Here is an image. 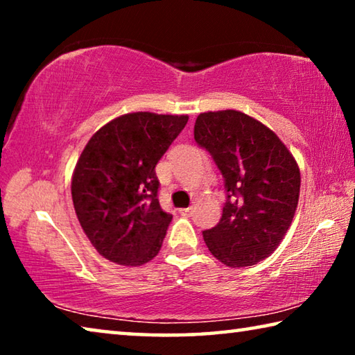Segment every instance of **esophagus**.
Listing matches in <instances>:
<instances>
[{
    "label": "esophagus",
    "mask_w": 355,
    "mask_h": 355,
    "mask_svg": "<svg viewBox=\"0 0 355 355\" xmlns=\"http://www.w3.org/2000/svg\"><path fill=\"white\" fill-rule=\"evenodd\" d=\"M192 213H194V208H192V207H188V208H182V209H180V214L184 216V218H189V216H191Z\"/></svg>",
    "instance_id": "esophagus-1"
}]
</instances>
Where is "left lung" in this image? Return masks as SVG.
Segmentation results:
<instances>
[{"label": "left lung", "mask_w": 355, "mask_h": 355, "mask_svg": "<svg viewBox=\"0 0 355 355\" xmlns=\"http://www.w3.org/2000/svg\"><path fill=\"white\" fill-rule=\"evenodd\" d=\"M194 139L213 156L227 200L207 248L230 268L252 266L277 249L296 213L299 166L279 136L241 111L202 112Z\"/></svg>", "instance_id": "left-lung-1"}]
</instances>
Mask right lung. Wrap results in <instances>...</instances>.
I'll return each mask as SVG.
<instances>
[{"instance_id": "obj_1", "label": "right lung", "mask_w": 355, "mask_h": 355, "mask_svg": "<svg viewBox=\"0 0 355 355\" xmlns=\"http://www.w3.org/2000/svg\"><path fill=\"white\" fill-rule=\"evenodd\" d=\"M188 119L123 114L84 147L71 177V199L84 233L106 260L141 266L158 255L172 214L159 207L155 167Z\"/></svg>"}]
</instances>
